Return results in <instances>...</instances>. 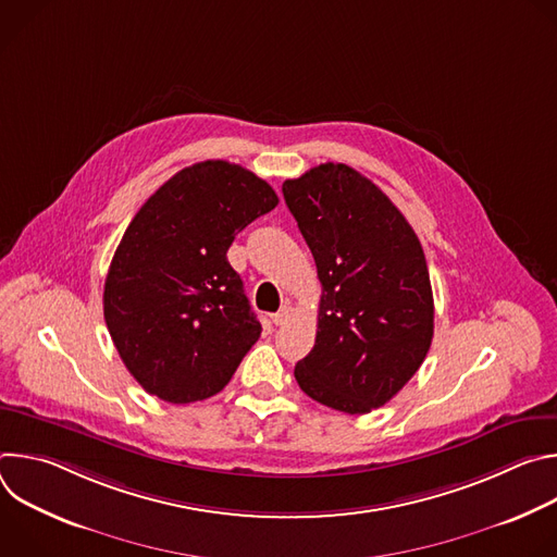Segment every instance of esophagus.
Instances as JSON below:
<instances>
[{
	"label": "esophagus",
	"mask_w": 557,
	"mask_h": 557,
	"mask_svg": "<svg viewBox=\"0 0 557 557\" xmlns=\"http://www.w3.org/2000/svg\"><path fill=\"white\" fill-rule=\"evenodd\" d=\"M290 314H293V312H290V306H288V304H284V306H282L273 317H271V320H273V324H275V326H284V324H288V322H290Z\"/></svg>",
	"instance_id": "34e87169"
}]
</instances>
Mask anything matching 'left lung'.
Segmentation results:
<instances>
[{
    "instance_id": "1",
    "label": "left lung",
    "mask_w": 557,
    "mask_h": 557,
    "mask_svg": "<svg viewBox=\"0 0 557 557\" xmlns=\"http://www.w3.org/2000/svg\"><path fill=\"white\" fill-rule=\"evenodd\" d=\"M282 191L322 282L314 346L295 379L317 404L368 414L414 376L432 344L423 247L392 200L348 165H317Z\"/></svg>"
}]
</instances>
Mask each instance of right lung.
<instances>
[{
  "mask_svg": "<svg viewBox=\"0 0 557 557\" xmlns=\"http://www.w3.org/2000/svg\"><path fill=\"white\" fill-rule=\"evenodd\" d=\"M226 161L181 170L138 209L112 258L103 314L129 374L168 404L218 394L262 326L226 260L235 233L277 207Z\"/></svg>",
  "mask_w": 557,
  "mask_h": 557,
  "instance_id": "add662e5",
  "label": "right lung"
}]
</instances>
